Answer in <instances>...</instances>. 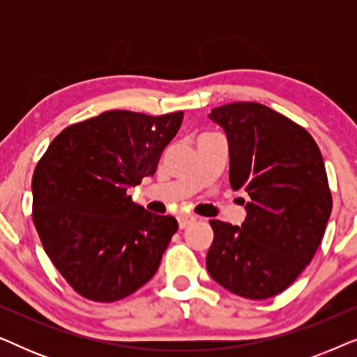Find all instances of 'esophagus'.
Listing matches in <instances>:
<instances>
[{
	"label": "esophagus",
	"instance_id": "1",
	"mask_svg": "<svg viewBox=\"0 0 357 357\" xmlns=\"http://www.w3.org/2000/svg\"><path fill=\"white\" fill-rule=\"evenodd\" d=\"M177 221H178L180 229H185V227H188L190 224H193L195 221H197V218L192 216V214H180V216L177 218Z\"/></svg>",
	"mask_w": 357,
	"mask_h": 357
}]
</instances>
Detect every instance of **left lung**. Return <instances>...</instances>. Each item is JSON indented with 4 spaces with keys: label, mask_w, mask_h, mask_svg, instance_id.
I'll return each instance as SVG.
<instances>
[{
    "label": "left lung",
    "mask_w": 357,
    "mask_h": 357,
    "mask_svg": "<svg viewBox=\"0 0 357 357\" xmlns=\"http://www.w3.org/2000/svg\"><path fill=\"white\" fill-rule=\"evenodd\" d=\"M226 131L229 182L250 202L242 226L213 219L209 275L247 299H268L289 287L314 258L333 199L324 158L307 130L257 102L211 110Z\"/></svg>",
    "instance_id": "1"
}]
</instances>
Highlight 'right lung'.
<instances>
[{
	"instance_id": "right-lung-1",
	"label": "right lung",
	"mask_w": 357,
	"mask_h": 357,
	"mask_svg": "<svg viewBox=\"0 0 357 357\" xmlns=\"http://www.w3.org/2000/svg\"><path fill=\"white\" fill-rule=\"evenodd\" d=\"M183 112L109 110L70 125L32 177V219L43 250L77 294L115 302L146 284L177 219L146 211L126 190L158 169Z\"/></svg>"
}]
</instances>
